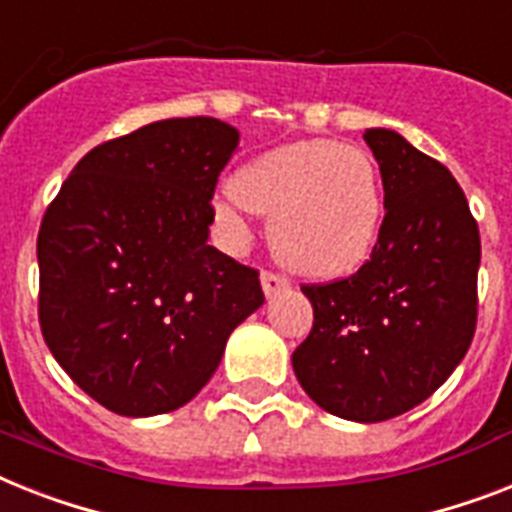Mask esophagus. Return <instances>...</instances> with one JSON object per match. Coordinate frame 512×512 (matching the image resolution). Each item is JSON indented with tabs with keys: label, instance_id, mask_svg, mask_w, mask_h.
I'll list each match as a JSON object with an SVG mask.
<instances>
[{
	"label": "esophagus",
	"instance_id": "1",
	"mask_svg": "<svg viewBox=\"0 0 512 512\" xmlns=\"http://www.w3.org/2000/svg\"><path fill=\"white\" fill-rule=\"evenodd\" d=\"M260 284H263L265 297H276V294H281L289 289V281L281 276H276V273H263V276H260Z\"/></svg>",
	"mask_w": 512,
	"mask_h": 512
}]
</instances>
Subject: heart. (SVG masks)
<instances>
[{
	"label": "heart",
	"mask_w": 512,
	"mask_h": 512,
	"mask_svg": "<svg viewBox=\"0 0 512 512\" xmlns=\"http://www.w3.org/2000/svg\"><path fill=\"white\" fill-rule=\"evenodd\" d=\"M215 202L239 228L244 210L268 215L270 249L307 278H342L371 257L384 223V189L373 157L334 139H299L252 157Z\"/></svg>",
	"instance_id": "b5f03b06"
}]
</instances>
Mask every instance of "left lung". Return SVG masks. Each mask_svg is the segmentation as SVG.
<instances>
[{"label":"left lung","mask_w":512,"mask_h":512,"mask_svg":"<svg viewBox=\"0 0 512 512\" xmlns=\"http://www.w3.org/2000/svg\"><path fill=\"white\" fill-rule=\"evenodd\" d=\"M363 139L384 181L381 236L355 276L302 286L315 321L292 365L326 413L378 423L429 400L471 347L481 242L442 162L389 128Z\"/></svg>","instance_id":"obj_1"}]
</instances>
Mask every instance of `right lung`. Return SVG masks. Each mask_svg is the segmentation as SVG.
<instances>
[{
	"mask_svg": "<svg viewBox=\"0 0 512 512\" xmlns=\"http://www.w3.org/2000/svg\"><path fill=\"white\" fill-rule=\"evenodd\" d=\"M239 131L170 118L78 162L41 220L39 321L54 360L128 418L170 413L218 371L231 331L263 305L257 270L207 244Z\"/></svg>",
	"mask_w": 512,
	"mask_h": 512,
	"instance_id": "1",
	"label": "right lung"
}]
</instances>
